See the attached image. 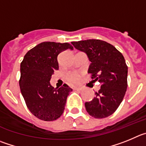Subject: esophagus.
<instances>
[{
	"label": "esophagus",
	"instance_id": "obj_1",
	"mask_svg": "<svg viewBox=\"0 0 146 146\" xmlns=\"http://www.w3.org/2000/svg\"><path fill=\"white\" fill-rule=\"evenodd\" d=\"M82 88L81 87H77V88H75V90H76V91H81L82 90Z\"/></svg>",
	"mask_w": 146,
	"mask_h": 146
}]
</instances>
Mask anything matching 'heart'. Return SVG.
Here are the masks:
<instances>
[{
    "label": "heart",
    "mask_w": 146,
    "mask_h": 146,
    "mask_svg": "<svg viewBox=\"0 0 146 146\" xmlns=\"http://www.w3.org/2000/svg\"><path fill=\"white\" fill-rule=\"evenodd\" d=\"M66 80L69 84H79L82 80V75L77 72H70L67 74Z\"/></svg>",
    "instance_id": "b5f03b06"
}]
</instances>
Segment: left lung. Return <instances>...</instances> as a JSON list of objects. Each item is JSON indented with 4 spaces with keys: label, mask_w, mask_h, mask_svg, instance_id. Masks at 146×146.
I'll return each instance as SVG.
<instances>
[{
    "label": "left lung",
    "mask_w": 146,
    "mask_h": 146,
    "mask_svg": "<svg viewBox=\"0 0 146 146\" xmlns=\"http://www.w3.org/2000/svg\"><path fill=\"white\" fill-rule=\"evenodd\" d=\"M78 50L87 54L89 61L88 73L100 89L95 92V98L85 102L89 115L103 119L112 115L122 102L127 89L128 68L122 54L111 44L99 39L73 41Z\"/></svg>",
    "instance_id": "8db88e82"
}]
</instances>
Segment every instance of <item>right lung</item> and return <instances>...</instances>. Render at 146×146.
I'll use <instances>...</instances> for the list:
<instances>
[{"label":"right lung","mask_w":146,"mask_h":146,"mask_svg":"<svg viewBox=\"0 0 146 146\" xmlns=\"http://www.w3.org/2000/svg\"><path fill=\"white\" fill-rule=\"evenodd\" d=\"M68 48V43L43 42L28 51L20 65L21 93L29 111L35 117L46 121L60 117L67 98L73 89L67 84L59 89L51 86L52 74L59 69L57 56Z\"/></svg>","instance_id":"right-lung-1"}]
</instances>
